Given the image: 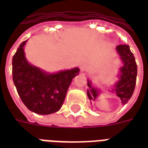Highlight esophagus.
<instances>
[{
	"mask_svg": "<svg viewBox=\"0 0 148 148\" xmlns=\"http://www.w3.org/2000/svg\"><path fill=\"white\" fill-rule=\"evenodd\" d=\"M82 71H84V68H82Z\"/></svg>",
	"mask_w": 148,
	"mask_h": 148,
	"instance_id": "esophagus-1",
	"label": "esophagus"
}]
</instances>
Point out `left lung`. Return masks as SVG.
Returning <instances> with one entry per match:
<instances>
[{"instance_id": "8db88e82", "label": "left lung", "mask_w": 148, "mask_h": 148, "mask_svg": "<svg viewBox=\"0 0 148 148\" xmlns=\"http://www.w3.org/2000/svg\"><path fill=\"white\" fill-rule=\"evenodd\" d=\"M117 51L123 61V67L121 68L120 80L115 84L114 91L116 95L121 98L122 103L125 104L131 99L135 88L138 67L135 58L133 53L130 50V47L127 45H120L117 47ZM88 89L87 91L88 98L90 101H95L99 95V91L92 88L90 82L88 81ZM114 90V89H113Z\"/></svg>"}]
</instances>
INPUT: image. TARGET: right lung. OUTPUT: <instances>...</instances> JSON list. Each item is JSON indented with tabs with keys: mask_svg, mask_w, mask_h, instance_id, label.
<instances>
[{
	"mask_svg": "<svg viewBox=\"0 0 148 148\" xmlns=\"http://www.w3.org/2000/svg\"><path fill=\"white\" fill-rule=\"evenodd\" d=\"M24 40L12 59L13 81L22 102L38 114H50L61 108L72 79L80 70L74 68L47 74L30 64L24 56Z\"/></svg>",
	"mask_w": 148,
	"mask_h": 148,
	"instance_id": "right-lung-1",
	"label": "right lung"
}]
</instances>
